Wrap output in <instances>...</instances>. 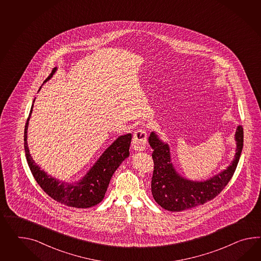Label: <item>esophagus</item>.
Returning <instances> with one entry per match:
<instances>
[{"mask_svg": "<svg viewBox=\"0 0 261 261\" xmlns=\"http://www.w3.org/2000/svg\"><path fill=\"white\" fill-rule=\"evenodd\" d=\"M147 143V133L144 129H139L134 134L132 140V148L137 152L145 150Z\"/></svg>", "mask_w": 261, "mask_h": 261, "instance_id": "esophagus-1", "label": "esophagus"}]
</instances>
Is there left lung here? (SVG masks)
Returning a JSON list of instances; mask_svg holds the SVG:
<instances>
[{
  "mask_svg": "<svg viewBox=\"0 0 261 261\" xmlns=\"http://www.w3.org/2000/svg\"><path fill=\"white\" fill-rule=\"evenodd\" d=\"M149 144L153 150L154 170L152 177V194L159 205L172 212L191 210L203 204L223 191L233 176L243 147V128L238 126L235 133V156L226 169L203 181L182 176L172 164L170 146L153 131Z\"/></svg>",
  "mask_w": 261,
  "mask_h": 261,
  "instance_id": "1",
  "label": "left lung"
}]
</instances>
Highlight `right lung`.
Segmentation results:
<instances>
[{"instance_id": "obj_1", "label": "right lung", "mask_w": 261, "mask_h": 261, "mask_svg": "<svg viewBox=\"0 0 261 261\" xmlns=\"http://www.w3.org/2000/svg\"><path fill=\"white\" fill-rule=\"evenodd\" d=\"M56 67L51 74L44 81L46 83L56 73ZM43 83V84H44ZM42 87V86H41ZM38 89V91L41 89ZM33 101L29 117L27 119L24 129V150L27 163L31 170L33 176L40 186V188L54 200L58 203L75 208H88L102 202L108 190L110 179L122 161L129 156V146L131 143L132 134H126L118 137L108 146L102 155L97 159L95 163L80 180L68 183L48 174L44 170L35 162L29 153L27 143V130L34 107Z\"/></svg>"}]
</instances>
